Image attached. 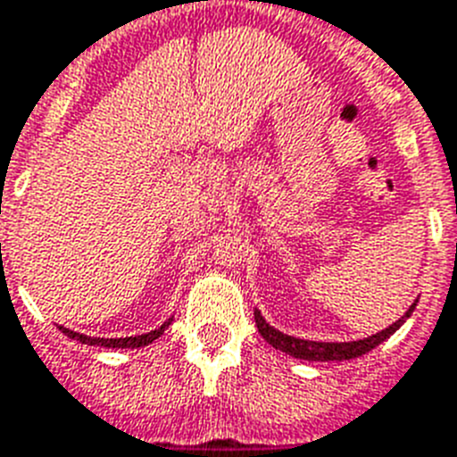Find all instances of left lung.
I'll use <instances>...</instances> for the list:
<instances>
[{
    "instance_id": "1",
    "label": "left lung",
    "mask_w": 457,
    "mask_h": 457,
    "mask_svg": "<svg viewBox=\"0 0 457 457\" xmlns=\"http://www.w3.org/2000/svg\"><path fill=\"white\" fill-rule=\"evenodd\" d=\"M413 306L416 304H411V309H409L397 323H393L390 328L381 329L377 335H371L367 337V339L360 341H337L335 344V341H306L297 339V337H287L283 335V332H278V329L271 328V325L260 316V312H255V325H258V332L264 337L267 344H271V346L278 348V351L287 353V355H293V358L320 360V362H325V360H353L370 353L371 348H377L381 341H386L393 335L395 329H400V325L404 323L406 318L411 316Z\"/></svg>"
}]
</instances>
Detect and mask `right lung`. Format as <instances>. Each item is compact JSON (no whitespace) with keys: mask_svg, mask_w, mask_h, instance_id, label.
Masks as SVG:
<instances>
[{"mask_svg":"<svg viewBox=\"0 0 457 457\" xmlns=\"http://www.w3.org/2000/svg\"><path fill=\"white\" fill-rule=\"evenodd\" d=\"M171 320H167L164 325H160L157 329L153 332H145V335L139 337H125V339H99V337H87V335H79L74 329H67V328H60L69 339H76L80 344H87V346H104V348H141V346H148L151 341H155L157 337L162 335L164 329L170 328Z\"/></svg>","mask_w":457,"mask_h":457,"instance_id":"1","label":"right lung"}]
</instances>
